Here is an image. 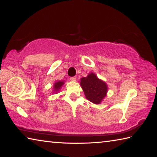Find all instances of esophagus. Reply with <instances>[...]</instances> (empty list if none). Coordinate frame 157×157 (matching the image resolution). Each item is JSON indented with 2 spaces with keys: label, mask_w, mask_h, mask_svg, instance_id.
Wrapping results in <instances>:
<instances>
[{
  "label": "esophagus",
  "mask_w": 157,
  "mask_h": 157,
  "mask_svg": "<svg viewBox=\"0 0 157 157\" xmlns=\"http://www.w3.org/2000/svg\"><path fill=\"white\" fill-rule=\"evenodd\" d=\"M70 79H71V81L75 82V81H76V79H77V78H76V77H71V78H70Z\"/></svg>",
  "instance_id": "esophagus-1"
}]
</instances>
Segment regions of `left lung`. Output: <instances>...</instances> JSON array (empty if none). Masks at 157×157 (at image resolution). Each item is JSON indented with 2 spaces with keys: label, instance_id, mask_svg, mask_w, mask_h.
Returning <instances> with one entry per match:
<instances>
[{
  "label": "left lung",
  "instance_id": "8db88e82",
  "mask_svg": "<svg viewBox=\"0 0 157 157\" xmlns=\"http://www.w3.org/2000/svg\"><path fill=\"white\" fill-rule=\"evenodd\" d=\"M80 85L86 99L94 104H100L107 95L108 90L107 84L98 79L94 73L81 78Z\"/></svg>",
  "mask_w": 157,
  "mask_h": 157
}]
</instances>
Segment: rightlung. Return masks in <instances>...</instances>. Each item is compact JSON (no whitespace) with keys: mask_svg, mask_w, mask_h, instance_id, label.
Instances as JSON below:
<instances>
[{"mask_svg":"<svg viewBox=\"0 0 157 157\" xmlns=\"http://www.w3.org/2000/svg\"><path fill=\"white\" fill-rule=\"evenodd\" d=\"M63 84H64V82H63V81L55 82V83L54 84V88H53V89H54V91L55 93L58 92V91H59V90L61 89V87L63 86Z\"/></svg>","mask_w":157,"mask_h":157,"instance_id":"add662e5","label":"right lung"}]
</instances>
